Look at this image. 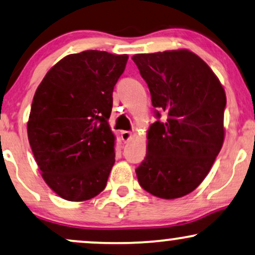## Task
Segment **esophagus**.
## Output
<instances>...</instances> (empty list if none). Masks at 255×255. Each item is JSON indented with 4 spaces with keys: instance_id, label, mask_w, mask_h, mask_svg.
Returning a JSON list of instances; mask_svg holds the SVG:
<instances>
[{
    "instance_id": "1",
    "label": "esophagus",
    "mask_w": 255,
    "mask_h": 255,
    "mask_svg": "<svg viewBox=\"0 0 255 255\" xmlns=\"http://www.w3.org/2000/svg\"><path fill=\"white\" fill-rule=\"evenodd\" d=\"M131 136H133V134H131V131H128V130H124L121 131V139L124 142H128L131 139Z\"/></svg>"
}]
</instances>
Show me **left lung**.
<instances>
[{"label": "left lung", "mask_w": 255, "mask_h": 255, "mask_svg": "<svg viewBox=\"0 0 255 255\" xmlns=\"http://www.w3.org/2000/svg\"><path fill=\"white\" fill-rule=\"evenodd\" d=\"M165 112L147 130V153L136 168L139 184L164 199L190 194L203 182L225 141L226 93L208 64L194 52L171 50L131 57Z\"/></svg>", "instance_id": "left-lung-1"}]
</instances>
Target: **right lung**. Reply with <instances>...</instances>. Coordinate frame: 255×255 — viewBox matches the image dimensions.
<instances>
[{
	"mask_svg": "<svg viewBox=\"0 0 255 255\" xmlns=\"http://www.w3.org/2000/svg\"><path fill=\"white\" fill-rule=\"evenodd\" d=\"M127 60L104 51L69 54L36 89L29 145L45 183L66 201H88L106 188L115 162L113 90Z\"/></svg>",
	"mask_w": 255,
	"mask_h": 255,
	"instance_id": "add662e5",
	"label": "right lung"
}]
</instances>
